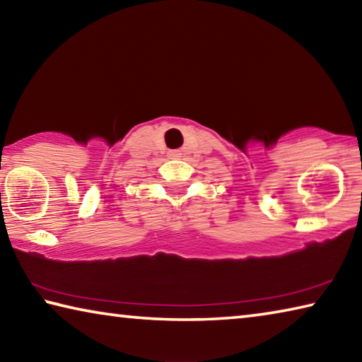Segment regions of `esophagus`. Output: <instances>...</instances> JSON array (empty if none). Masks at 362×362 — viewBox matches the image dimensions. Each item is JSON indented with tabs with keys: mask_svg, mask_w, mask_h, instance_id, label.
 Listing matches in <instances>:
<instances>
[{
	"mask_svg": "<svg viewBox=\"0 0 362 362\" xmlns=\"http://www.w3.org/2000/svg\"><path fill=\"white\" fill-rule=\"evenodd\" d=\"M169 155H170V156H174V158H175V156H179V155H180V153H179V150H173V151H169Z\"/></svg>",
	"mask_w": 362,
	"mask_h": 362,
	"instance_id": "obj_1",
	"label": "esophagus"
}]
</instances>
